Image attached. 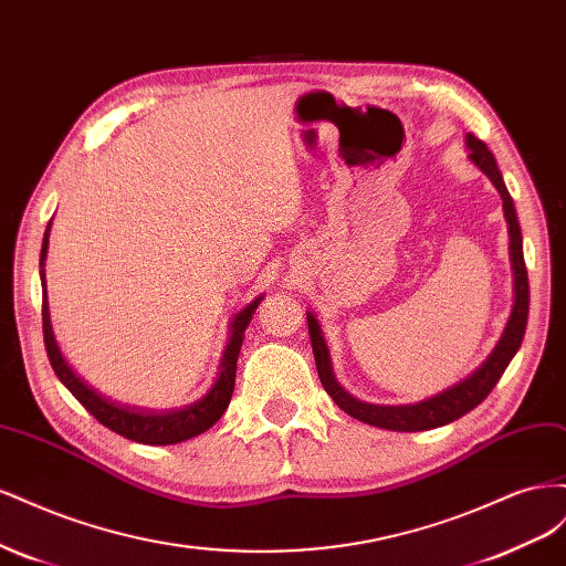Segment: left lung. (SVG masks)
<instances>
[{
	"mask_svg": "<svg viewBox=\"0 0 566 566\" xmlns=\"http://www.w3.org/2000/svg\"><path fill=\"white\" fill-rule=\"evenodd\" d=\"M465 144L470 148V160L482 169V172L491 179L495 191L503 198V212L507 221V233H510V262H512V276H515V304H512V312L507 318L505 331L501 339L495 342L493 352L484 358L482 366L472 370L465 380L455 382L453 387L443 389L430 399H422L418 403H401V406H380V403H368L352 397V394L342 387L333 373L331 364V352L325 345V337L316 316L310 312L306 314V323H310V337H312V349L316 358V370L323 389L331 394V399L349 413L352 418L368 422L373 427H382V430L391 432H422V430H434V427L449 424L458 418H462L474 406L482 403L489 391L501 380L512 356L517 354L524 339L526 331V318H528V276H526V264H524V250H522V229L515 212V202H512L503 175L499 165H495L493 153L486 148L484 142H479L474 134L465 136Z\"/></svg>",
	"mask_w": 566,
	"mask_h": 566,
	"instance_id": "left-lung-1",
	"label": "left lung"
}]
</instances>
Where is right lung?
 I'll use <instances>...</instances> for the list:
<instances>
[{
    "label": "right lung",
    "mask_w": 566,
    "mask_h": 566,
    "mask_svg": "<svg viewBox=\"0 0 566 566\" xmlns=\"http://www.w3.org/2000/svg\"><path fill=\"white\" fill-rule=\"evenodd\" d=\"M49 231H51V221L44 231V241H42V252H40V279H42V328H44V345H46V356L51 361V368L59 375V380L67 387V391L90 410V413L104 424L108 430L117 432L119 437L139 441V443H150V447H167V443H179L186 439H193L202 432H208L210 427L224 416V410L229 408V401L233 397V387H235V364H238V354H241L243 347V337L248 325L256 312V306L264 300V295L254 297L248 306H243L238 312L231 323H229V342L227 349L221 354V364L214 385L208 389L205 397L198 401L188 403L177 410H163V413H156V410H139V408H129L123 403H115L104 394H98L94 387L84 382L80 375L67 366L63 358L54 331H51V316H49V302H46V283H44V260H46V250H49Z\"/></svg>",
    "instance_id": "right-lung-1"
}]
</instances>
